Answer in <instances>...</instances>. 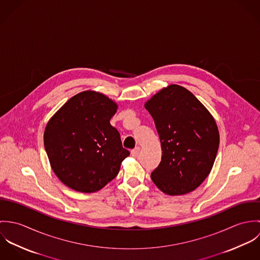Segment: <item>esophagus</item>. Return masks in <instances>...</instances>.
I'll return each instance as SVG.
<instances>
[{"label": "esophagus", "mask_w": 260, "mask_h": 260, "mask_svg": "<svg viewBox=\"0 0 260 260\" xmlns=\"http://www.w3.org/2000/svg\"><path fill=\"white\" fill-rule=\"evenodd\" d=\"M139 151H140V147H136V148L131 150V155L135 157V156H137L139 154Z\"/></svg>", "instance_id": "1"}]
</instances>
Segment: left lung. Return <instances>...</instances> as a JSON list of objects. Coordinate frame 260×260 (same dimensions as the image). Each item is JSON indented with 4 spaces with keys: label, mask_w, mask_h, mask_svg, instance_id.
<instances>
[{
    "label": "left lung",
    "mask_w": 260,
    "mask_h": 260,
    "mask_svg": "<svg viewBox=\"0 0 260 260\" xmlns=\"http://www.w3.org/2000/svg\"><path fill=\"white\" fill-rule=\"evenodd\" d=\"M144 107L154 119L162 157L151 179L167 195H183L209 175L219 147L215 119L186 88L171 84Z\"/></svg>",
    "instance_id": "left-lung-1"
}]
</instances>
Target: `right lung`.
Returning <instances> with one entry per match:
<instances>
[{"label":"right lung","mask_w":260,"mask_h":260,"mask_svg":"<svg viewBox=\"0 0 260 260\" xmlns=\"http://www.w3.org/2000/svg\"><path fill=\"white\" fill-rule=\"evenodd\" d=\"M118 105L106 95L87 90L70 98L48 121L44 145L59 180L78 192L107 185L130 155L110 124Z\"/></svg>","instance_id":"obj_1"}]
</instances>
